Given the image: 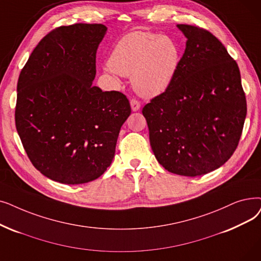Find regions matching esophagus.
Returning <instances> with one entry per match:
<instances>
[{
	"label": "esophagus",
	"mask_w": 261,
	"mask_h": 261,
	"mask_svg": "<svg viewBox=\"0 0 261 261\" xmlns=\"http://www.w3.org/2000/svg\"><path fill=\"white\" fill-rule=\"evenodd\" d=\"M130 105H131V109H132L133 112H137V111H139L141 109L140 101H138L137 99H132L130 101Z\"/></svg>",
	"instance_id": "34e87169"
}]
</instances>
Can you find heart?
Returning <instances> with one entry per match:
<instances>
[{
  "label": "heart",
  "instance_id": "obj_1",
  "mask_svg": "<svg viewBox=\"0 0 261 261\" xmlns=\"http://www.w3.org/2000/svg\"><path fill=\"white\" fill-rule=\"evenodd\" d=\"M180 61V47L173 37L135 31L117 41L109 65L118 74L132 76V86L140 96L153 98L171 86Z\"/></svg>",
  "mask_w": 261,
  "mask_h": 261
}]
</instances>
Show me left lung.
I'll use <instances>...</instances> for the list:
<instances>
[{
	"instance_id": "1",
	"label": "left lung",
	"mask_w": 261,
	"mask_h": 261,
	"mask_svg": "<svg viewBox=\"0 0 261 261\" xmlns=\"http://www.w3.org/2000/svg\"><path fill=\"white\" fill-rule=\"evenodd\" d=\"M187 37L178 71L165 92L143 108L154 156L188 177L222 166L239 144L246 99L239 67L207 30L178 24Z\"/></svg>"
}]
</instances>
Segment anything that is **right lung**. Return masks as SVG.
Returning <instances> with one entry per match:
<instances>
[{
	"instance_id": "add662e5",
	"label": "right lung",
	"mask_w": 261,
	"mask_h": 261,
	"mask_svg": "<svg viewBox=\"0 0 261 261\" xmlns=\"http://www.w3.org/2000/svg\"><path fill=\"white\" fill-rule=\"evenodd\" d=\"M107 27L75 23L44 36L21 70L16 128L32 164L51 180L81 185L102 175L131 114L120 92L93 86Z\"/></svg>"
}]
</instances>
